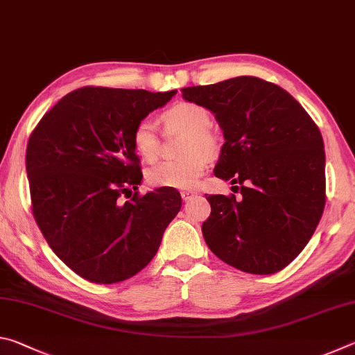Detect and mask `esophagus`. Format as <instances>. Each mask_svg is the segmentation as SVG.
Listing matches in <instances>:
<instances>
[{
	"label": "esophagus",
	"mask_w": 355,
	"mask_h": 355,
	"mask_svg": "<svg viewBox=\"0 0 355 355\" xmlns=\"http://www.w3.org/2000/svg\"><path fill=\"white\" fill-rule=\"evenodd\" d=\"M194 196H197V192L196 191H182V199L186 202V200H191L192 197Z\"/></svg>",
	"instance_id": "34e87169"
}]
</instances>
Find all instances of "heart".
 Segmentation results:
<instances>
[{
  "label": "heart",
  "mask_w": 355,
  "mask_h": 355,
  "mask_svg": "<svg viewBox=\"0 0 355 355\" xmlns=\"http://www.w3.org/2000/svg\"><path fill=\"white\" fill-rule=\"evenodd\" d=\"M166 128L186 135L183 159L163 161L147 171V182L155 188L188 189L196 186L207 169L208 156L218 153L219 144L209 131L211 116L203 106L177 103L163 114ZM135 152L146 161H155L159 155V137L152 120L142 119L131 135Z\"/></svg>",
  "instance_id": "obj_1"
}]
</instances>
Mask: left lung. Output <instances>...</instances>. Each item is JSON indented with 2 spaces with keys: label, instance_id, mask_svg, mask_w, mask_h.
Instances as JSON below:
<instances>
[{
  "label": "left lung",
  "instance_id": "obj_1",
  "mask_svg": "<svg viewBox=\"0 0 355 355\" xmlns=\"http://www.w3.org/2000/svg\"><path fill=\"white\" fill-rule=\"evenodd\" d=\"M224 133L214 175L243 197L208 196L203 238L239 271L274 274L310 241L326 203V153L316 123L277 84L255 76L182 89ZM238 188V186H236Z\"/></svg>",
  "mask_w": 355,
  "mask_h": 355
}]
</instances>
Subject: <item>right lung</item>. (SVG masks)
Masks as SVG:
<instances>
[{
	"label": "right lung",
	"instance_id": "right-lung-1",
	"mask_svg": "<svg viewBox=\"0 0 355 355\" xmlns=\"http://www.w3.org/2000/svg\"><path fill=\"white\" fill-rule=\"evenodd\" d=\"M175 94L78 89L59 100L29 137L35 222L53 252L92 284H117L146 268L182 208L173 188L130 196L142 182L133 130ZM123 193L132 199L122 202Z\"/></svg>",
	"mask_w": 355,
	"mask_h": 355
}]
</instances>
